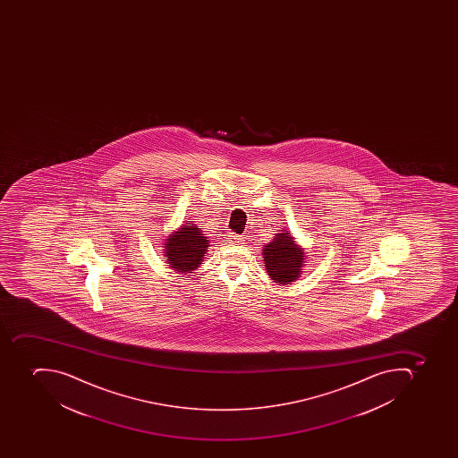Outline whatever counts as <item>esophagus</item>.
Here are the masks:
<instances>
[{"instance_id": "esophagus-1", "label": "esophagus", "mask_w": 458, "mask_h": 458, "mask_svg": "<svg viewBox=\"0 0 458 458\" xmlns=\"http://www.w3.org/2000/svg\"><path fill=\"white\" fill-rule=\"evenodd\" d=\"M229 242L231 243H233V245H239V243H242V241H243V238H242L241 234H234L231 233L229 234Z\"/></svg>"}]
</instances>
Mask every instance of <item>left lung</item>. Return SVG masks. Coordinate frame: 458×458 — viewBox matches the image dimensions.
Returning a JSON list of instances; mask_svg holds the SVG:
<instances>
[{
  "label": "left lung",
  "mask_w": 458,
  "mask_h": 458,
  "mask_svg": "<svg viewBox=\"0 0 458 458\" xmlns=\"http://www.w3.org/2000/svg\"><path fill=\"white\" fill-rule=\"evenodd\" d=\"M262 252L267 275L277 284H292L301 276L305 252L296 245L292 233L286 231L277 233Z\"/></svg>",
  "instance_id": "obj_1"
}]
</instances>
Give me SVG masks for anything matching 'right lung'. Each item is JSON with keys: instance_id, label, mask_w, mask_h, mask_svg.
I'll use <instances>...</instances> for the list:
<instances>
[{"instance_id": "add662e5", "label": "right lung", "mask_w": 458, "mask_h": 458, "mask_svg": "<svg viewBox=\"0 0 458 458\" xmlns=\"http://www.w3.org/2000/svg\"><path fill=\"white\" fill-rule=\"evenodd\" d=\"M209 242L199 231L195 224H183L176 232L170 233L165 246V258L169 267L182 274H191L199 267L208 250Z\"/></svg>"}]
</instances>
